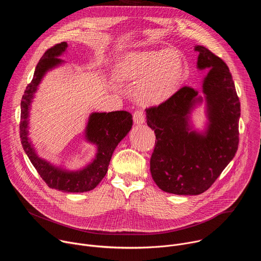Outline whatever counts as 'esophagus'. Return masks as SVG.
Listing matches in <instances>:
<instances>
[{
	"instance_id": "esophagus-1",
	"label": "esophagus",
	"mask_w": 261,
	"mask_h": 261,
	"mask_svg": "<svg viewBox=\"0 0 261 261\" xmlns=\"http://www.w3.org/2000/svg\"><path fill=\"white\" fill-rule=\"evenodd\" d=\"M133 121H134V124L136 125H141L144 123V115L141 109H137L135 111L133 115Z\"/></svg>"
}]
</instances>
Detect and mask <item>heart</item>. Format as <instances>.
<instances>
[{
    "instance_id": "1",
    "label": "heart",
    "mask_w": 261,
    "mask_h": 261,
    "mask_svg": "<svg viewBox=\"0 0 261 261\" xmlns=\"http://www.w3.org/2000/svg\"><path fill=\"white\" fill-rule=\"evenodd\" d=\"M184 73L180 55L169 48L134 51L124 55L114 68L120 84L138 82L137 100L144 105L160 104L176 91Z\"/></svg>"
}]
</instances>
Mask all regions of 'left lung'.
Returning <instances> with one entry per match:
<instances>
[{"label":"left lung","instance_id":"left-lung-1","mask_svg":"<svg viewBox=\"0 0 261 261\" xmlns=\"http://www.w3.org/2000/svg\"><path fill=\"white\" fill-rule=\"evenodd\" d=\"M197 68L210 69L202 82L207 128L192 129L190 115L202 101L199 91L182 87L158 106L145 109L146 124L156 134L150 168L164 192L198 195L206 191L233 159L239 147L241 103L231 73L222 59L196 45Z\"/></svg>","mask_w":261,"mask_h":261}]
</instances>
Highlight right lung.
I'll list each match as a JSON object with an SVG mask.
<instances>
[{
    "label": "right lung",
    "mask_w": 261,
    "mask_h": 261,
    "mask_svg": "<svg viewBox=\"0 0 261 261\" xmlns=\"http://www.w3.org/2000/svg\"><path fill=\"white\" fill-rule=\"evenodd\" d=\"M68 47L66 42H61L48 48L39 63L37 64L32 82L27 86L21 98L20 111V141L30 161L49 188L62 192H87L93 190L105 176L108 165L119 142L128 134L132 127V115L128 111L111 113H94L90 116L86 128V138L97 145V155L94 161L84 169L68 171L51 165L36 154L28 137L29 111L34 94L45 73L62 64L59 59Z\"/></svg>",
    "instance_id": "1"
}]
</instances>
